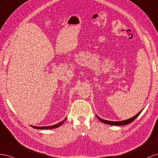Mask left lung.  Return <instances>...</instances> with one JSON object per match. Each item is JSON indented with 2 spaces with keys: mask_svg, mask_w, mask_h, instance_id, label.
<instances>
[{
  "mask_svg": "<svg viewBox=\"0 0 158 158\" xmlns=\"http://www.w3.org/2000/svg\"><path fill=\"white\" fill-rule=\"evenodd\" d=\"M143 109L141 111H139L136 115H135L134 116L132 117V118H130L127 119V120H122V121H109V120H106L102 119L101 118H100V117L98 116L97 115H96V116H97V117L98 118L99 120L101 121L102 123H105V124L112 125V126H123V125H127V124H128L130 123H131L132 121H134L139 115V114L141 113V112L143 110Z\"/></svg>",
  "mask_w": 158,
  "mask_h": 158,
  "instance_id": "obj_1",
  "label": "left lung"
}]
</instances>
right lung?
<instances>
[{"label":"right lung","mask_w":158,"mask_h":158,"mask_svg":"<svg viewBox=\"0 0 158 158\" xmlns=\"http://www.w3.org/2000/svg\"><path fill=\"white\" fill-rule=\"evenodd\" d=\"M66 118H67V117L66 118L63 120V121H61V122H60V123H57V124H54V125H52V126H48V127H34V126H31V127L32 128H35V129H42V130H49V129H53V128H57V127H60V126L64 123V122L65 121V120H66Z\"/></svg>","instance_id":"obj_1"}]
</instances>
